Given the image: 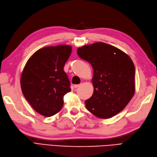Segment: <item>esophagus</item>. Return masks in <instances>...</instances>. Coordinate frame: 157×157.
<instances>
[{
  "label": "esophagus",
  "mask_w": 157,
  "mask_h": 157,
  "mask_svg": "<svg viewBox=\"0 0 157 157\" xmlns=\"http://www.w3.org/2000/svg\"><path fill=\"white\" fill-rule=\"evenodd\" d=\"M79 86H80V85H75L74 87H75V88H77L79 87Z\"/></svg>",
  "instance_id": "1"
}]
</instances>
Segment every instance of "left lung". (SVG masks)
<instances>
[{
  "instance_id": "left-lung-1",
  "label": "left lung",
  "mask_w": 157,
  "mask_h": 157,
  "mask_svg": "<svg viewBox=\"0 0 157 157\" xmlns=\"http://www.w3.org/2000/svg\"><path fill=\"white\" fill-rule=\"evenodd\" d=\"M77 54L94 69V91L85 101L87 109L100 119H109L122 111L135 92L132 59L118 48L101 42L79 47Z\"/></svg>"
}]
</instances>
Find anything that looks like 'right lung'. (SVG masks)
Wrapping results in <instances>:
<instances>
[{"label": "right lung", "instance_id": "right-lung-1", "mask_svg": "<svg viewBox=\"0 0 157 157\" xmlns=\"http://www.w3.org/2000/svg\"><path fill=\"white\" fill-rule=\"evenodd\" d=\"M71 52L69 45L44 47L31 56L22 72V93L32 107L44 117L58 113L63 105V95L71 91L63 71Z\"/></svg>", "mask_w": 157, "mask_h": 157}]
</instances>
